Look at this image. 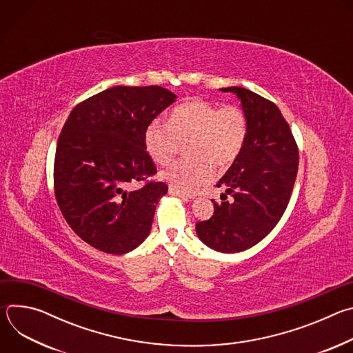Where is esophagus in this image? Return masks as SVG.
I'll return each mask as SVG.
<instances>
[{
  "label": "esophagus",
  "instance_id": "1",
  "mask_svg": "<svg viewBox=\"0 0 353 353\" xmlns=\"http://www.w3.org/2000/svg\"><path fill=\"white\" fill-rule=\"evenodd\" d=\"M169 194H172V195H177V196H181V198H184V199H190V198H192V196H194V194H191V192H185V191H181V190H179V188H176V187H173V185H170V187H169Z\"/></svg>",
  "mask_w": 353,
  "mask_h": 353
}]
</instances>
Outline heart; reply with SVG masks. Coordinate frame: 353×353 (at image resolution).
Wrapping results in <instances>:
<instances>
[{"label":"heart","instance_id":"b5f03b06","mask_svg":"<svg viewBox=\"0 0 353 353\" xmlns=\"http://www.w3.org/2000/svg\"><path fill=\"white\" fill-rule=\"evenodd\" d=\"M248 134V120L239 106L218 108L207 100L177 106L169 123L154 120L145 130L149 157L169 163L187 143V158L168 166L161 177L181 191H192L212 179V165L230 166L241 154Z\"/></svg>","mask_w":353,"mask_h":353}]
</instances>
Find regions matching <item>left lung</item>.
Instances as JSON below:
<instances>
[{
	"instance_id": "left-lung-1",
	"label": "left lung",
	"mask_w": 353,
	"mask_h": 353,
	"mask_svg": "<svg viewBox=\"0 0 353 353\" xmlns=\"http://www.w3.org/2000/svg\"><path fill=\"white\" fill-rule=\"evenodd\" d=\"M221 90L240 99L248 134L240 157L216 184L226 188L232 199L221 204L212 199L214 215L198 222L195 230L208 247L240 253L261 241L282 218L297 174L299 149L271 100L239 86Z\"/></svg>"
}]
</instances>
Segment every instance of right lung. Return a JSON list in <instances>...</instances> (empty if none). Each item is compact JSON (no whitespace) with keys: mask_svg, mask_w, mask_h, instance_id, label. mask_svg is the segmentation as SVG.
Instances as JSON below:
<instances>
[{"mask_svg":"<svg viewBox=\"0 0 353 353\" xmlns=\"http://www.w3.org/2000/svg\"><path fill=\"white\" fill-rule=\"evenodd\" d=\"M173 102L176 94L162 86H113L77 105L61 130L54 159L57 204L71 229L103 253H128L152 228L168 185L148 180L157 166L143 135ZM137 181L144 185L128 192Z\"/></svg>","mask_w":353,"mask_h":353,"instance_id":"obj_1","label":"right lung"}]
</instances>
